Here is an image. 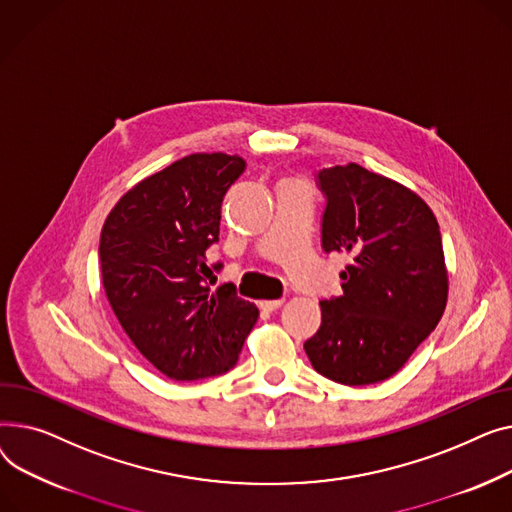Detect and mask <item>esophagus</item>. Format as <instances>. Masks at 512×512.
I'll list each match as a JSON object with an SVG mask.
<instances>
[{
	"mask_svg": "<svg viewBox=\"0 0 512 512\" xmlns=\"http://www.w3.org/2000/svg\"><path fill=\"white\" fill-rule=\"evenodd\" d=\"M283 306V299H266V302H260V308L264 312H275Z\"/></svg>",
	"mask_w": 512,
	"mask_h": 512,
	"instance_id": "obj_1",
	"label": "esophagus"
}]
</instances>
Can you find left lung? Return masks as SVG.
I'll use <instances>...</instances> for the list:
<instances>
[{
  "mask_svg": "<svg viewBox=\"0 0 512 512\" xmlns=\"http://www.w3.org/2000/svg\"><path fill=\"white\" fill-rule=\"evenodd\" d=\"M326 196L322 248L349 254L343 295L322 299L304 343L314 370L347 386L397 374L440 322L448 273L432 208L413 190L357 163L318 171Z\"/></svg>",
  "mask_w": 512,
  "mask_h": 512,
  "instance_id": "left-lung-1",
  "label": "left lung"
}]
</instances>
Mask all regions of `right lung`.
Here are the masks:
<instances>
[{"mask_svg":"<svg viewBox=\"0 0 512 512\" xmlns=\"http://www.w3.org/2000/svg\"><path fill=\"white\" fill-rule=\"evenodd\" d=\"M246 161L196 153L128 190L99 244L109 304L136 349L173 380L219 376L237 362L258 308L231 283L210 293L206 250L219 242L221 204Z\"/></svg>","mask_w":512,"mask_h":512,"instance_id":"add662e5","label":"right lung"}]
</instances>
